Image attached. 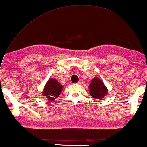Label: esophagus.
Here are the masks:
<instances>
[{
    "instance_id": "esophagus-1",
    "label": "esophagus",
    "mask_w": 147,
    "mask_h": 147,
    "mask_svg": "<svg viewBox=\"0 0 147 147\" xmlns=\"http://www.w3.org/2000/svg\"><path fill=\"white\" fill-rule=\"evenodd\" d=\"M83 80H80L79 81V82L77 84H78V85H82V84H83Z\"/></svg>"
}]
</instances>
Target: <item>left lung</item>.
<instances>
[{"instance_id": "8db88e82", "label": "left lung", "mask_w": 147, "mask_h": 147, "mask_svg": "<svg viewBox=\"0 0 147 147\" xmlns=\"http://www.w3.org/2000/svg\"><path fill=\"white\" fill-rule=\"evenodd\" d=\"M90 94L95 99L103 100L107 93V89L99 78H94L89 85Z\"/></svg>"}]
</instances>
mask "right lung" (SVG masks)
I'll use <instances>...</instances> for the list:
<instances>
[{
	"mask_svg": "<svg viewBox=\"0 0 147 147\" xmlns=\"http://www.w3.org/2000/svg\"><path fill=\"white\" fill-rule=\"evenodd\" d=\"M62 88V86L57 80L51 78L46 83L43 95L46 96L49 101H54L61 94Z\"/></svg>",
	"mask_w": 147,
	"mask_h": 147,
	"instance_id": "right-lung-1",
	"label": "right lung"
}]
</instances>
